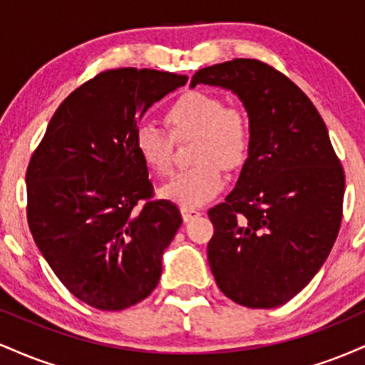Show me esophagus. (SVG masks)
<instances>
[{
  "label": "esophagus",
  "instance_id": "esophagus-1",
  "mask_svg": "<svg viewBox=\"0 0 365 365\" xmlns=\"http://www.w3.org/2000/svg\"><path fill=\"white\" fill-rule=\"evenodd\" d=\"M200 212L197 211V209H192V207H182V217L183 221H190L194 220V217L199 216Z\"/></svg>",
  "mask_w": 365,
  "mask_h": 365
}]
</instances>
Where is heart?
<instances>
[{
    "label": "heart",
    "instance_id": "obj_1",
    "mask_svg": "<svg viewBox=\"0 0 365 365\" xmlns=\"http://www.w3.org/2000/svg\"><path fill=\"white\" fill-rule=\"evenodd\" d=\"M165 121L173 139L195 137L192 161L197 165L177 171L161 188V195L183 207L202 206L223 190L221 166L235 171L249 158L252 148L249 115L244 108L226 104L220 96L192 91L170 104ZM173 139L156 125L145 123L137 128L135 149L153 173L170 171Z\"/></svg>",
    "mask_w": 365,
    "mask_h": 365
}]
</instances>
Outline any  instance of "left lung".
Here are the masks:
<instances>
[{"label": "left lung", "mask_w": 365, "mask_h": 365, "mask_svg": "<svg viewBox=\"0 0 365 365\" xmlns=\"http://www.w3.org/2000/svg\"><path fill=\"white\" fill-rule=\"evenodd\" d=\"M197 83L235 92L252 123V148L235 188L207 212L212 276L233 302L278 307L311 282L333 249L343 166L311 99L267 63H217L195 72L190 87Z\"/></svg>", "instance_id": "obj_1"}]
</instances>
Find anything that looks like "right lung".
<instances>
[{
  "instance_id": "right-lung-1",
  "label": "right lung",
  "mask_w": 365,
  "mask_h": 365,
  "mask_svg": "<svg viewBox=\"0 0 365 365\" xmlns=\"http://www.w3.org/2000/svg\"><path fill=\"white\" fill-rule=\"evenodd\" d=\"M185 83L149 68L98 73L60 104L32 154L29 228L58 279L91 307L121 311L158 287L182 215L153 199L135 133L144 113Z\"/></svg>"
}]
</instances>
